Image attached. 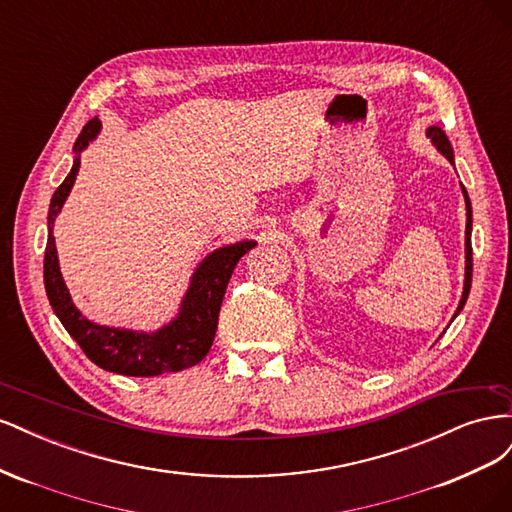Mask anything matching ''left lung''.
Here are the masks:
<instances>
[{
	"label": "left lung",
	"mask_w": 512,
	"mask_h": 512,
	"mask_svg": "<svg viewBox=\"0 0 512 512\" xmlns=\"http://www.w3.org/2000/svg\"><path fill=\"white\" fill-rule=\"evenodd\" d=\"M427 136L431 138V145L436 147L442 156L451 162L455 166V156H453V147H451V141H448L446 134L442 128L438 126H429L427 128ZM461 192H463V200H466V277H463V292H461V301L457 305V312L453 316V320L459 316V312L463 309V305H466L468 301V294H470V286H472V205H470V198H468V192L466 188L461 185Z\"/></svg>",
	"instance_id": "1"
}]
</instances>
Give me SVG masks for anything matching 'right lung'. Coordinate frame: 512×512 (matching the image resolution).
Returning a JSON list of instances; mask_svg holds the SVG:
<instances>
[{
    "label": "right lung",
    "instance_id": "obj_1",
    "mask_svg": "<svg viewBox=\"0 0 512 512\" xmlns=\"http://www.w3.org/2000/svg\"><path fill=\"white\" fill-rule=\"evenodd\" d=\"M102 130L98 117L91 119L74 143V162L68 177L59 185L49 207V239L44 250V288L55 316L64 324L76 344L106 371L123 376H160L170 371L194 367L207 356L215 329L224 292L232 271L243 254L256 247V241H237L218 247L198 262L190 277V286L179 303L177 316L162 324L156 331H134L87 320L79 307L72 303L70 290L61 277L59 258L53 237L55 218L64 207L81 168V153L96 141Z\"/></svg>",
    "mask_w": 512,
    "mask_h": 512
}]
</instances>
